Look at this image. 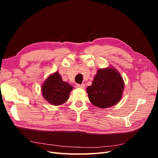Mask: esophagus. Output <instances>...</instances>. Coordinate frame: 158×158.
I'll return each instance as SVG.
<instances>
[{
	"instance_id": "1",
	"label": "esophagus",
	"mask_w": 158,
	"mask_h": 158,
	"mask_svg": "<svg viewBox=\"0 0 158 158\" xmlns=\"http://www.w3.org/2000/svg\"><path fill=\"white\" fill-rule=\"evenodd\" d=\"M76 87H77V88H85V84H76Z\"/></svg>"
}]
</instances>
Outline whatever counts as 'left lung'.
<instances>
[{"mask_svg": "<svg viewBox=\"0 0 158 158\" xmlns=\"http://www.w3.org/2000/svg\"><path fill=\"white\" fill-rule=\"evenodd\" d=\"M124 89L121 74L113 68L99 69L87 88L90 102L99 108L112 107L120 101Z\"/></svg>", "mask_w": 158, "mask_h": 158, "instance_id": "left-lung-1", "label": "left lung"}]
</instances>
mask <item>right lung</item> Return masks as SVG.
Segmentation results:
<instances>
[{"label": "right lung", "mask_w": 158, "mask_h": 158, "mask_svg": "<svg viewBox=\"0 0 158 158\" xmlns=\"http://www.w3.org/2000/svg\"><path fill=\"white\" fill-rule=\"evenodd\" d=\"M73 87L62 80L58 72L49 76L42 85L43 96L53 106L65 103L68 100L70 92Z\"/></svg>", "instance_id": "obj_1"}]
</instances>
